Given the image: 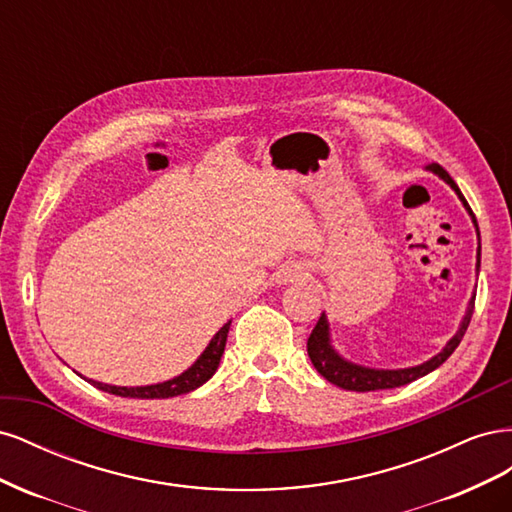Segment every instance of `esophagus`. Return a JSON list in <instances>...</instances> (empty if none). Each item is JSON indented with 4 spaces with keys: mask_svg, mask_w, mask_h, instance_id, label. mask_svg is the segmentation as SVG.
Wrapping results in <instances>:
<instances>
[{
    "mask_svg": "<svg viewBox=\"0 0 512 512\" xmlns=\"http://www.w3.org/2000/svg\"><path fill=\"white\" fill-rule=\"evenodd\" d=\"M309 275L307 273V265L303 262H294V265H288L282 269L280 273V282H292V280H301V277Z\"/></svg>",
    "mask_w": 512,
    "mask_h": 512,
    "instance_id": "esophagus-1",
    "label": "esophagus"
}]
</instances>
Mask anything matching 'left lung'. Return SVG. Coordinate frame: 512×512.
Instances as JSON below:
<instances>
[{
  "instance_id": "left-lung-1",
  "label": "left lung",
  "mask_w": 512,
  "mask_h": 512,
  "mask_svg": "<svg viewBox=\"0 0 512 512\" xmlns=\"http://www.w3.org/2000/svg\"><path fill=\"white\" fill-rule=\"evenodd\" d=\"M431 173H436L440 179H444L451 188L455 190V194L459 196V200L463 203V207L468 209L470 218L476 226V232H478V224H476V218L474 213L468 205V200L463 198L461 190L457 188V183L451 179V175L446 173V170L440 166V164H429L427 166ZM480 237V235H478ZM480 271V243H478V254H476V273ZM474 299L476 294H472V299L468 303V309H466V316H463L461 324H459V331L453 335L451 342H448L442 352H438L436 356H431L429 361L416 365V367H406V369H371V367H363V365H356V363H350L346 361L344 356H339L335 352V348L331 346V333H329V322H327V316H320V320L316 322V327L312 331V335H309L307 339V354L309 359H312L314 367L318 369V374L322 378H327L331 384L339 386V389H346V391H356V393H367V391H380V389H397V386H404V384H410L418 378L427 376L429 371L438 369L448 356H451L455 352V348L459 346V342L463 339V335H466L468 331V324L472 320V312H474Z\"/></svg>"
}]
</instances>
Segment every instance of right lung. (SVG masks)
Returning a JSON list of instances; mask_svg holds the SVG:
<instances>
[{
	"instance_id": "obj_1",
	"label": "right lung",
	"mask_w": 512,
	"mask_h": 512,
	"mask_svg": "<svg viewBox=\"0 0 512 512\" xmlns=\"http://www.w3.org/2000/svg\"><path fill=\"white\" fill-rule=\"evenodd\" d=\"M228 329H230V322H226L224 327L213 335L209 346L205 348L203 354L198 356L196 363L173 380H166L160 384H149V386H113V384H102L96 380H87V382H91L96 389L106 391L111 395L134 397V399H168V397L185 395V393L198 389V386H203L215 374V369H218L224 348H226Z\"/></svg>"
}]
</instances>
